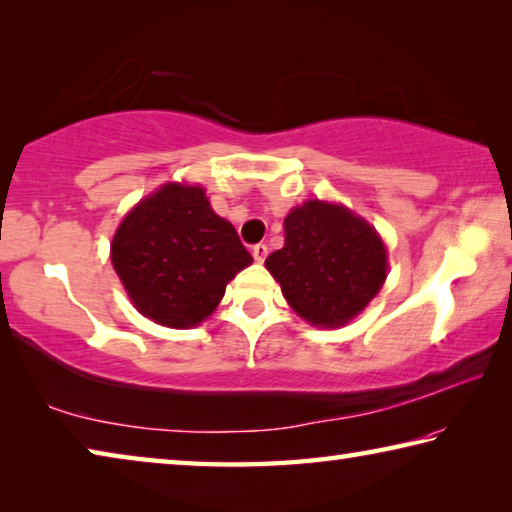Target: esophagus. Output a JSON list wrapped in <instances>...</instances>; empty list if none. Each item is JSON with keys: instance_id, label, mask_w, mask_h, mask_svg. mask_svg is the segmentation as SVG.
<instances>
[{"instance_id": "esophagus-1", "label": "esophagus", "mask_w": 512, "mask_h": 512, "mask_svg": "<svg viewBox=\"0 0 512 512\" xmlns=\"http://www.w3.org/2000/svg\"><path fill=\"white\" fill-rule=\"evenodd\" d=\"M266 255H268V246H266V244H255V246H253L255 262H264Z\"/></svg>"}]
</instances>
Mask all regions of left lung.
<instances>
[{"mask_svg":"<svg viewBox=\"0 0 512 512\" xmlns=\"http://www.w3.org/2000/svg\"><path fill=\"white\" fill-rule=\"evenodd\" d=\"M266 268L298 316L318 327H341L384 287L388 259L368 221L316 198L287 214L284 248L266 257Z\"/></svg>","mask_w":512,"mask_h":512,"instance_id":"1","label":"left lung"}]
</instances>
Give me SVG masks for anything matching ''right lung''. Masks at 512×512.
Returning a JSON list of instances; mask_svg holds the SVG:
<instances>
[{"instance_id":"add662e5","label":"right lung","mask_w":512,"mask_h":512,"mask_svg":"<svg viewBox=\"0 0 512 512\" xmlns=\"http://www.w3.org/2000/svg\"><path fill=\"white\" fill-rule=\"evenodd\" d=\"M110 259L135 309L173 329L203 323L225 284L253 262L205 189L180 183L162 185L124 216Z\"/></svg>"}]
</instances>
